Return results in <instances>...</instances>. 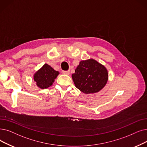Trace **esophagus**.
Listing matches in <instances>:
<instances>
[{"instance_id":"1","label":"esophagus","mask_w":147,"mask_h":147,"mask_svg":"<svg viewBox=\"0 0 147 147\" xmlns=\"http://www.w3.org/2000/svg\"><path fill=\"white\" fill-rule=\"evenodd\" d=\"M62 73L63 74H67V75H69V71H62Z\"/></svg>"}]
</instances>
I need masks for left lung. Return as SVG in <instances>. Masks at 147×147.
I'll return each mask as SVG.
<instances>
[{
    "label": "left lung",
    "mask_w": 147,
    "mask_h": 147,
    "mask_svg": "<svg viewBox=\"0 0 147 147\" xmlns=\"http://www.w3.org/2000/svg\"><path fill=\"white\" fill-rule=\"evenodd\" d=\"M108 78L107 68L92 58L80 61L72 74L76 87L86 94L101 91L106 85Z\"/></svg>",
    "instance_id": "obj_1"
}]
</instances>
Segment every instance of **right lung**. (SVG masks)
<instances>
[{
	"instance_id": "right-lung-1",
	"label": "right lung",
	"mask_w": 147,
	"mask_h": 147,
	"mask_svg": "<svg viewBox=\"0 0 147 147\" xmlns=\"http://www.w3.org/2000/svg\"><path fill=\"white\" fill-rule=\"evenodd\" d=\"M59 74L47 63H45L34 74V80L36 85L41 89H46L53 85L55 79Z\"/></svg>"
}]
</instances>
